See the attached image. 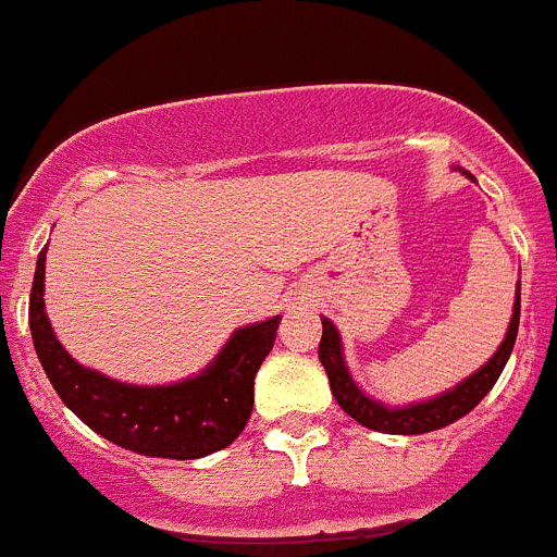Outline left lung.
Here are the masks:
<instances>
[{"mask_svg":"<svg viewBox=\"0 0 557 557\" xmlns=\"http://www.w3.org/2000/svg\"><path fill=\"white\" fill-rule=\"evenodd\" d=\"M469 178H474L471 172H466ZM519 312H521V287H516V301H513V318H510V326L502 346L496 348L494 357L480 368V371L471 373L469 379H462L460 385L451 387V391L441 393L437 398L430 401H418V405L407 407H387L376 398H371L368 393L359 391V385L348 373L346 359H343V339L339 332L334 329V323L329 318L323 321V337L321 346H318V357H321L323 368H326L329 385H332L334 398L337 405L359 421L368 430L387 432V435H421V432L441 430V426L455 424L457 418H462L466 412L474 410L482 398L488 396L491 387L496 385L502 368L508 366L510 351H513L516 334H519Z\"/></svg>","mask_w":557,"mask_h":557,"instance_id":"obj_1","label":"left lung"}]
</instances>
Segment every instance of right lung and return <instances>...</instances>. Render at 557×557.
I'll list each match as a JSON object with an SVG mask.
<instances>
[{"instance_id":"1","label":"right lung","mask_w":557,"mask_h":557,"mask_svg":"<svg viewBox=\"0 0 557 557\" xmlns=\"http://www.w3.org/2000/svg\"><path fill=\"white\" fill-rule=\"evenodd\" d=\"M44 264L38 253L29 293V332L41 368L63 405L111 444L147 457L198 460L234 444L253 410V379L275 343L278 314L236 329L223 351L198 376L175 385H125L83 368L58 343L44 307Z\"/></svg>"}]
</instances>
